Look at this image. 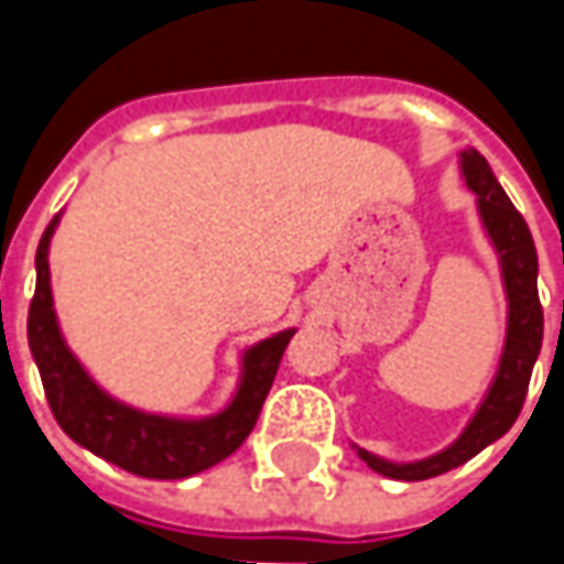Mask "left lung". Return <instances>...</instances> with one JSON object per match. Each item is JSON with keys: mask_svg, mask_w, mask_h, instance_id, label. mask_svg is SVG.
I'll list each match as a JSON object with an SVG mask.
<instances>
[{"mask_svg": "<svg viewBox=\"0 0 564 564\" xmlns=\"http://www.w3.org/2000/svg\"><path fill=\"white\" fill-rule=\"evenodd\" d=\"M465 178L480 200V216H484L489 235L499 248V257H502L506 289H509L506 355H502L499 377L492 382L484 408L470 421L465 436L452 448H445L443 455H433L417 465H389V462H379L370 452L358 448V455L367 465L392 480H426V477L445 474L452 467L465 465L467 458H474L480 448L496 443L502 433H509L511 423L518 421V414L524 408L533 364H536L540 345H543V304L536 294V248H533L531 228L524 223V216L514 209L509 194L496 182L487 160L477 150L465 153Z\"/></svg>", "mask_w": 564, "mask_h": 564, "instance_id": "8db88e82", "label": "left lung"}]
</instances>
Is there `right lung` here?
<instances>
[{
	"label": "right lung",
	"instance_id": "add662e5",
	"mask_svg": "<svg viewBox=\"0 0 564 564\" xmlns=\"http://www.w3.org/2000/svg\"><path fill=\"white\" fill-rule=\"evenodd\" d=\"M53 228L55 219L46 226L36 248V292L28 311V341L58 426L94 455L138 477L182 480L219 465L250 436L253 423L260 417V408L270 395L285 345L294 336L292 329L250 348L241 392L226 414L213 421L182 423L131 411L94 386V379L80 370V364L72 358V351L58 336L53 292H50V263H46Z\"/></svg>",
	"mask_w": 564,
	"mask_h": 564
}]
</instances>
